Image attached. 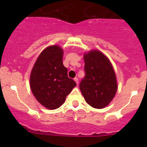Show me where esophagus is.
<instances>
[{
    "mask_svg": "<svg viewBox=\"0 0 147 147\" xmlns=\"http://www.w3.org/2000/svg\"><path fill=\"white\" fill-rule=\"evenodd\" d=\"M74 80L75 81V82L77 83V84H79V80H78V78H75V79H74Z\"/></svg>",
    "mask_w": 147,
    "mask_h": 147,
    "instance_id": "1",
    "label": "esophagus"
}]
</instances>
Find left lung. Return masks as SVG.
Wrapping results in <instances>:
<instances>
[{"mask_svg": "<svg viewBox=\"0 0 147 147\" xmlns=\"http://www.w3.org/2000/svg\"><path fill=\"white\" fill-rule=\"evenodd\" d=\"M85 76L80 89L86 102L96 109L107 106L117 90L116 75L107 57L98 50L84 54Z\"/></svg>", "mask_w": 147, "mask_h": 147, "instance_id": "1", "label": "left lung"}]
</instances>
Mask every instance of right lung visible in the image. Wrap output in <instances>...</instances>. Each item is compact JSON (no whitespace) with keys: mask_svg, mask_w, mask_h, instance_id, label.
<instances>
[{"mask_svg":"<svg viewBox=\"0 0 147 147\" xmlns=\"http://www.w3.org/2000/svg\"><path fill=\"white\" fill-rule=\"evenodd\" d=\"M63 56V50L60 46H49L38 56L31 71V91L36 100L49 109L60 107L76 86V82L68 78Z\"/></svg>","mask_w":147,"mask_h":147,"instance_id":"add662e5","label":"right lung"}]
</instances>
